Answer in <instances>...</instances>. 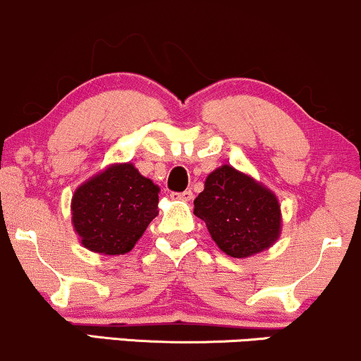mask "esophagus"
<instances>
[{
	"mask_svg": "<svg viewBox=\"0 0 361 361\" xmlns=\"http://www.w3.org/2000/svg\"><path fill=\"white\" fill-rule=\"evenodd\" d=\"M171 198L173 200L190 202L193 198V193H192V190H185V192H181V193H171Z\"/></svg>",
	"mask_w": 361,
	"mask_h": 361,
	"instance_id": "obj_1",
	"label": "esophagus"
}]
</instances>
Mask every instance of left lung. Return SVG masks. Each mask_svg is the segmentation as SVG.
<instances>
[{"mask_svg":"<svg viewBox=\"0 0 361 361\" xmlns=\"http://www.w3.org/2000/svg\"><path fill=\"white\" fill-rule=\"evenodd\" d=\"M193 205V214L205 222L219 250L231 258H250L270 250L281 234L276 195L231 164L207 176Z\"/></svg>","mask_w":361,"mask_h":361,"instance_id":"left-lung-1","label":"left lung"}]
</instances>
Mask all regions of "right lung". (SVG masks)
<instances>
[{
	"label": "right lung",
	"mask_w": 361,
	"mask_h": 361,
	"mask_svg": "<svg viewBox=\"0 0 361 361\" xmlns=\"http://www.w3.org/2000/svg\"><path fill=\"white\" fill-rule=\"evenodd\" d=\"M159 188L132 163H114L74 190L71 222L86 250L126 255L159 214Z\"/></svg>",
	"instance_id": "right-lung-1"
}]
</instances>
